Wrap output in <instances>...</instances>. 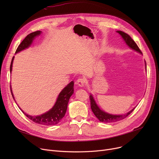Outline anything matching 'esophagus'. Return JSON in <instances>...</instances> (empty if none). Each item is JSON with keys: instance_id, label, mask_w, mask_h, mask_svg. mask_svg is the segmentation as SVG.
<instances>
[{"instance_id": "1", "label": "esophagus", "mask_w": 159, "mask_h": 159, "mask_svg": "<svg viewBox=\"0 0 159 159\" xmlns=\"http://www.w3.org/2000/svg\"><path fill=\"white\" fill-rule=\"evenodd\" d=\"M76 83L78 86H79L80 87H83V86H84V85L86 84V80L84 78H79L77 80Z\"/></svg>"}]
</instances>
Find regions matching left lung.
Returning a JSON list of instances; mask_svg holds the SVG:
<instances>
[{
  "label": "left lung",
  "mask_w": 159,
  "mask_h": 159,
  "mask_svg": "<svg viewBox=\"0 0 159 159\" xmlns=\"http://www.w3.org/2000/svg\"><path fill=\"white\" fill-rule=\"evenodd\" d=\"M119 33V34L122 36V39L125 41V43H126V44L132 49L135 50V51L142 53V52L140 51V49L138 47L137 44L135 43V42L133 40L131 37L127 34V33H124L122 31H116ZM145 65L146 67V63L145 61ZM89 99H90V104H91V110H92L93 113L94 115L96 116V117L102 122H106V123H110V122H117L119 120H121L125 118H126L127 116L135 110L134 107L133 110H131L128 113L124 114V115H112V114H109L107 113H106L105 111L101 110L100 109L97 103L95 102V100L93 98V97L90 95H89Z\"/></svg>",
  "instance_id": "1"
}]
</instances>
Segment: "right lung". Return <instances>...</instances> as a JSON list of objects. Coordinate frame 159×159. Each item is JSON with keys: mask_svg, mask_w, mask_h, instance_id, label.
I'll list each match as a JSON object with an SVG mask.
<instances>
[{"mask_svg": "<svg viewBox=\"0 0 159 159\" xmlns=\"http://www.w3.org/2000/svg\"><path fill=\"white\" fill-rule=\"evenodd\" d=\"M40 33H41L40 31H37L30 33L29 35H28L26 37H25V39L22 41V43L19 44L17 49L16 50L15 53H17L20 51H22V50L28 48L31 44L32 42L33 39H35V37L39 35ZM13 59H14V57L12 58V60L11 62L10 72H11L12 71V65H13ZM73 86H74V82L71 81L61 91V92L59 93V95H58V97L57 99V101L55 105L53 106V107L52 108V109L43 115H40L39 116H31L26 113H25L23 111H22L29 119H30L31 120L34 122L36 124L45 125V126H53V125H56L61 121L62 119L64 117L66 114L70 98L71 97V96L74 92ZM10 89H11V93L12 97L14 99L11 86H10ZM18 107H19V106ZM20 110H22L20 109Z\"/></svg>", "mask_w": 159, "mask_h": 159, "instance_id": "add662e5", "label": "right lung"}]
</instances>
